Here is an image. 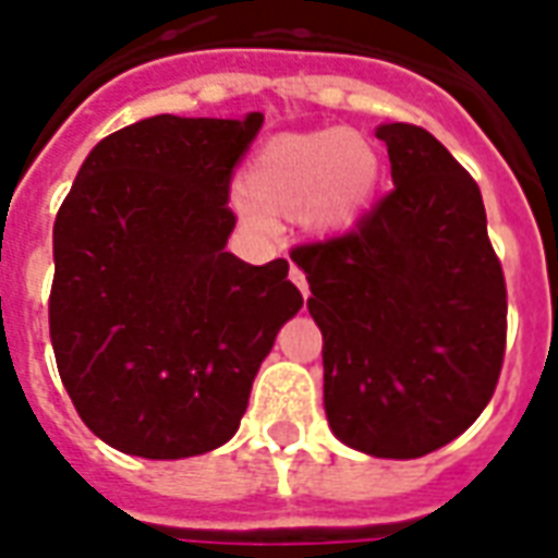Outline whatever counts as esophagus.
<instances>
[{
    "mask_svg": "<svg viewBox=\"0 0 558 558\" xmlns=\"http://www.w3.org/2000/svg\"><path fill=\"white\" fill-rule=\"evenodd\" d=\"M290 280L302 290V295H307V280H304V271L295 263H290Z\"/></svg>",
    "mask_w": 558,
    "mask_h": 558,
    "instance_id": "1",
    "label": "esophagus"
}]
</instances>
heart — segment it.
I'll list each match as a JSON object with an SVG mask.
<instances>
[{
    "mask_svg": "<svg viewBox=\"0 0 558 558\" xmlns=\"http://www.w3.org/2000/svg\"><path fill=\"white\" fill-rule=\"evenodd\" d=\"M379 179V158L350 128L283 134L256 148L232 206L251 230H268L271 211H302L307 230L340 232L362 215Z\"/></svg>",
    "mask_w": 558,
    "mask_h": 558,
    "instance_id": "heart-1",
    "label": "heart"
}]
</instances>
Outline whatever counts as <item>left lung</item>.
Instances as JSON below:
<instances>
[{
	"instance_id": "1",
	"label": "left lung",
	"mask_w": 558,
	"mask_h": 558,
	"mask_svg": "<svg viewBox=\"0 0 558 558\" xmlns=\"http://www.w3.org/2000/svg\"><path fill=\"white\" fill-rule=\"evenodd\" d=\"M388 191L355 230L292 247L323 331L331 430L355 451L412 460L442 448L490 403L508 295L481 191L424 128H376Z\"/></svg>"
}]
</instances>
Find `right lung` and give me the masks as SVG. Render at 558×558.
<instances>
[{
	"label": "right lung",
	"instance_id": "add662e5",
	"mask_svg": "<svg viewBox=\"0 0 558 558\" xmlns=\"http://www.w3.org/2000/svg\"><path fill=\"white\" fill-rule=\"evenodd\" d=\"M263 113L151 116L104 137L53 223L50 340L83 424L125 454H206L239 430L280 326L290 263L227 251L232 170Z\"/></svg>",
	"mask_w": 558,
	"mask_h": 558
}]
</instances>
